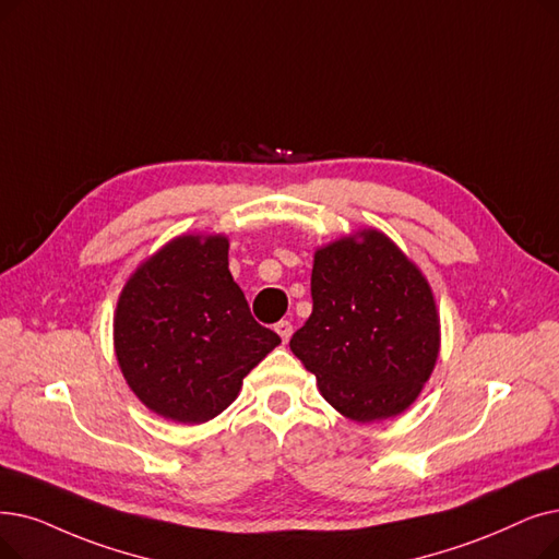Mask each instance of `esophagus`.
Here are the masks:
<instances>
[{
    "instance_id": "34e87169",
    "label": "esophagus",
    "mask_w": 559,
    "mask_h": 559,
    "mask_svg": "<svg viewBox=\"0 0 559 559\" xmlns=\"http://www.w3.org/2000/svg\"><path fill=\"white\" fill-rule=\"evenodd\" d=\"M274 329H276V333L283 337V343H287L289 335H293V324H289L287 320H281Z\"/></svg>"
}]
</instances>
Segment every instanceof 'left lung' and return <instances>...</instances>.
<instances>
[{
    "label": "left lung",
    "instance_id": "8db88e82",
    "mask_svg": "<svg viewBox=\"0 0 559 559\" xmlns=\"http://www.w3.org/2000/svg\"><path fill=\"white\" fill-rule=\"evenodd\" d=\"M314 253L312 312L289 349L322 397L356 423L402 414L439 356V314L414 262L379 230Z\"/></svg>",
    "mask_w": 559,
    "mask_h": 559
}]
</instances>
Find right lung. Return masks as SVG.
I'll return each instance as SVG.
<instances>
[{
	"label": "right lung",
	"mask_w": 559,
	"mask_h": 559,
	"mask_svg": "<svg viewBox=\"0 0 559 559\" xmlns=\"http://www.w3.org/2000/svg\"><path fill=\"white\" fill-rule=\"evenodd\" d=\"M278 343L233 281L222 235L168 241L132 274L114 320L116 358L134 395L185 425L219 416Z\"/></svg>",
	"instance_id": "1"
}]
</instances>
